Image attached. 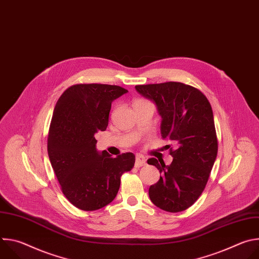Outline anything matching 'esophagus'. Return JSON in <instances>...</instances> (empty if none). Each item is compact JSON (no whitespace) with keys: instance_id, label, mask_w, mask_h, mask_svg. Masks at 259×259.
<instances>
[{"instance_id":"1","label":"esophagus","mask_w":259,"mask_h":259,"mask_svg":"<svg viewBox=\"0 0 259 259\" xmlns=\"http://www.w3.org/2000/svg\"><path fill=\"white\" fill-rule=\"evenodd\" d=\"M146 164V160L143 156L141 155H136V158H135V167L136 168H139L141 166H144Z\"/></svg>"}]
</instances>
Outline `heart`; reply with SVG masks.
<instances>
[{"mask_svg":"<svg viewBox=\"0 0 259 259\" xmlns=\"http://www.w3.org/2000/svg\"><path fill=\"white\" fill-rule=\"evenodd\" d=\"M137 101H143V100H137ZM137 101H136V102H137Z\"/></svg>","mask_w":259,"mask_h":259,"instance_id":"1","label":"heart"}]
</instances>
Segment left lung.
<instances>
[{"mask_svg": "<svg viewBox=\"0 0 259 259\" xmlns=\"http://www.w3.org/2000/svg\"><path fill=\"white\" fill-rule=\"evenodd\" d=\"M136 90L154 100L162 116L163 138L173 161L166 166L155 158L147 160L160 171L150 187L151 201L160 209L176 213L190 208L202 195L214 165L218 142L212 107L197 88L180 82L137 85Z\"/></svg>", "mask_w": 259, "mask_h": 259, "instance_id": "1", "label": "left lung"}]
</instances>
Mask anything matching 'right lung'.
I'll return each instance as SVG.
<instances>
[{
    "label": "right lung",
    "instance_id": "1",
    "mask_svg": "<svg viewBox=\"0 0 259 259\" xmlns=\"http://www.w3.org/2000/svg\"><path fill=\"white\" fill-rule=\"evenodd\" d=\"M106 84H76L59 97L51 119L47 149L51 166L65 198L84 211L98 210L112 202L121 176L135 163L132 153L113 158L98 154L95 135L108 125L113 100L127 93Z\"/></svg>",
    "mask_w": 259,
    "mask_h": 259
}]
</instances>
